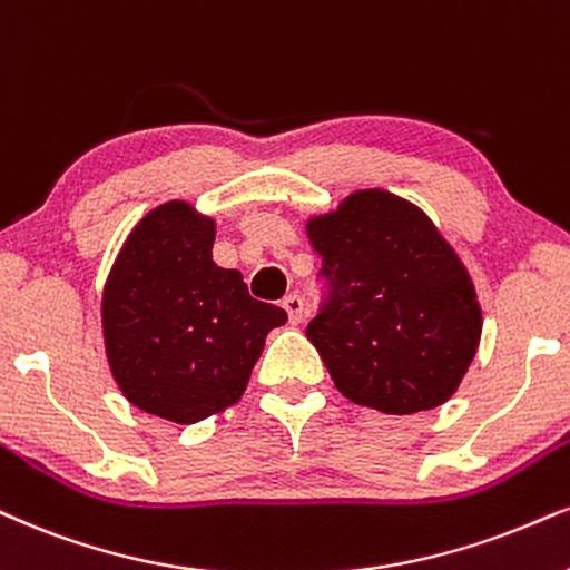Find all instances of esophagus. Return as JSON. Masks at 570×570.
<instances>
[{
	"instance_id": "esophagus-1",
	"label": "esophagus",
	"mask_w": 570,
	"mask_h": 570,
	"mask_svg": "<svg viewBox=\"0 0 570 570\" xmlns=\"http://www.w3.org/2000/svg\"><path fill=\"white\" fill-rule=\"evenodd\" d=\"M283 308L287 312L291 325H298V322L304 320V298L296 296V293H291V296L283 298Z\"/></svg>"
}]
</instances>
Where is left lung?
<instances>
[{
  "instance_id": "obj_1",
  "label": "left lung",
  "mask_w": 570,
  "mask_h": 570,
  "mask_svg": "<svg viewBox=\"0 0 570 570\" xmlns=\"http://www.w3.org/2000/svg\"><path fill=\"white\" fill-rule=\"evenodd\" d=\"M306 232L322 258L306 338L335 389L385 414L444 404L479 348L481 306L433 222L396 195L362 189Z\"/></svg>"
}]
</instances>
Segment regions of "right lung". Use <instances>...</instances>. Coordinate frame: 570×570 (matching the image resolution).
<instances>
[{
	"label": "right lung",
	"mask_w": 570,
	"mask_h": 570,
	"mask_svg": "<svg viewBox=\"0 0 570 570\" xmlns=\"http://www.w3.org/2000/svg\"><path fill=\"white\" fill-rule=\"evenodd\" d=\"M214 222L166 203L137 224L102 296L105 348L124 396L189 425L240 399L279 306L210 258Z\"/></svg>",
	"instance_id": "add662e5"
}]
</instances>
